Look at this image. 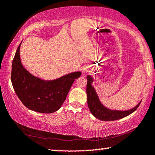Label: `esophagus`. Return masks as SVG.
<instances>
[{
	"instance_id": "obj_1",
	"label": "esophagus",
	"mask_w": 155,
	"mask_h": 155,
	"mask_svg": "<svg viewBox=\"0 0 155 155\" xmlns=\"http://www.w3.org/2000/svg\"><path fill=\"white\" fill-rule=\"evenodd\" d=\"M89 70H90V68H89V66H84L83 68L84 73H87V72H89Z\"/></svg>"
}]
</instances>
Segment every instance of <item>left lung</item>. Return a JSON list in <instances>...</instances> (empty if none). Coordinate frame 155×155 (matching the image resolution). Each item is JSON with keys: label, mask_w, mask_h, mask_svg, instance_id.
I'll return each mask as SVG.
<instances>
[{"label": "left lung", "mask_w": 155, "mask_h": 155, "mask_svg": "<svg viewBox=\"0 0 155 155\" xmlns=\"http://www.w3.org/2000/svg\"><path fill=\"white\" fill-rule=\"evenodd\" d=\"M87 94L88 107L92 115L99 120H104V121H110V120L120 119V118L126 117V116L132 114L133 112H134L139 107V105L140 104V102L133 109L124 111H113V110L107 109V108L104 107L101 104L100 101L99 100L98 96L95 92L94 88L92 85L93 82L92 78L90 75H87Z\"/></svg>", "instance_id": "1"}]
</instances>
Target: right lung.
<instances>
[{
  "label": "right lung",
  "instance_id": "add662e5",
  "mask_svg": "<svg viewBox=\"0 0 155 155\" xmlns=\"http://www.w3.org/2000/svg\"><path fill=\"white\" fill-rule=\"evenodd\" d=\"M21 43L12 60L11 72V82L17 96L25 107L32 111L44 114L58 111L73 82L81 73L75 72L51 81L39 79L22 66L20 56Z\"/></svg>",
  "mask_w": 155,
  "mask_h": 155
}]
</instances>
